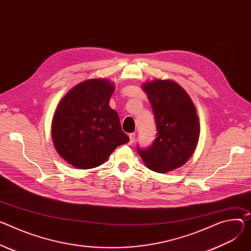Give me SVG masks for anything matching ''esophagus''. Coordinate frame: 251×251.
Here are the masks:
<instances>
[{
	"label": "esophagus",
	"mask_w": 251,
	"mask_h": 251,
	"mask_svg": "<svg viewBox=\"0 0 251 251\" xmlns=\"http://www.w3.org/2000/svg\"><path fill=\"white\" fill-rule=\"evenodd\" d=\"M135 136H136V134L135 133H130L129 134V138H130V144H132L133 142H134V140H135Z\"/></svg>",
	"instance_id": "34e87169"
}]
</instances>
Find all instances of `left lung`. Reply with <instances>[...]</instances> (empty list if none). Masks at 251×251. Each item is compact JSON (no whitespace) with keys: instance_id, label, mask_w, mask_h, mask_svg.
Masks as SVG:
<instances>
[{"instance_id":"obj_1","label":"left lung","mask_w":251,"mask_h":251,"mask_svg":"<svg viewBox=\"0 0 251 251\" xmlns=\"http://www.w3.org/2000/svg\"><path fill=\"white\" fill-rule=\"evenodd\" d=\"M155 116L157 137L147 149L138 147L144 164L166 173L184 165L194 153L200 134L196 108L180 85L154 80L142 85Z\"/></svg>"}]
</instances>
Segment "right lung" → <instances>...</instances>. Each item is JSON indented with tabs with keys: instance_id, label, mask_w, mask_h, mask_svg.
<instances>
[{
	"instance_id": "1",
	"label": "right lung",
	"mask_w": 251,
	"mask_h": 251,
	"mask_svg": "<svg viewBox=\"0 0 251 251\" xmlns=\"http://www.w3.org/2000/svg\"><path fill=\"white\" fill-rule=\"evenodd\" d=\"M114 84L90 79L73 87L60 101L52 120V138L60 156L76 168L103 164L118 146L129 142L119 116L109 106Z\"/></svg>"
}]
</instances>
